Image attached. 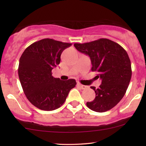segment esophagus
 Segmentation results:
<instances>
[{
  "label": "esophagus",
  "instance_id": "34e87169",
  "mask_svg": "<svg viewBox=\"0 0 146 146\" xmlns=\"http://www.w3.org/2000/svg\"><path fill=\"white\" fill-rule=\"evenodd\" d=\"M77 86H78V87L80 88V89H82V90H85V89L88 88V86L82 85V84H80V83H78V84H77Z\"/></svg>",
  "mask_w": 146,
  "mask_h": 146
}]
</instances>
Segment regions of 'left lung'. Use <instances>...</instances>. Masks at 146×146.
<instances>
[{"label":"left lung","instance_id":"8db88e82","mask_svg":"<svg viewBox=\"0 0 146 146\" xmlns=\"http://www.w3.org/2000/svg\"><path fill=\"white\" fill-rule=\"evenodd\" d=\"M74 46L80 53L90 56L91 71H97L96 77L102 80L98 88L91 87L95 91L96 97L86 105L98 113L111 110L122 100L131 78V65L126 51L118 44L107 38L75 43Z\"/></svg>","mask_w":146,"mask_h":146}]
</instances>
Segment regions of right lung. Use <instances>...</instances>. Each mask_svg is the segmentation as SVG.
Segmentation results:
<instances>
[{
  "label": "right lung",
  "instance_id": "1",
  "mask_svg": "<svg viewBox=\"0 0 146 146\" xmlns=\"http://www.w3.org/2000/svg\"><path fill=\"white\" fill-rule=\"evenodd\" d=\"M71 44L44 38L27 48L19 60V77L27 98L44 111H52L63 104L75 79L61 80L54 78L52 71L60 64V55Z\"/></svg>",
  "mask_w": 146,
  "mask_h": 146
}]
</instances>
